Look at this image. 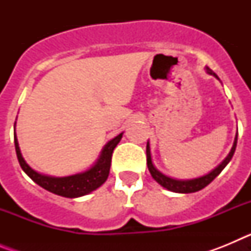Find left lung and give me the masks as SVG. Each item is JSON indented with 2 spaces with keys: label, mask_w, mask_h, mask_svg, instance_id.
Wrapping results in <instances>:
<instances>
[{
  "label": "left lung",
  "mask_w": 251,
  "mask_h": 251,
  "mask_svg": "<svg viewBox=\"0 0 251 251\" xmlns=\"http://www.w3.org/2000/svg\"><path fill=\"white\" fill-rule=\"evenodd\" d=\"M206 73L212 76H215L217 80H220L219 76L212 72L211 69L207 68L206 66ZM236 143H238V133H236V136H235V141H234V145H232L231 151L229 152V154L226 156V158L221 162L220 165L215 167L211 172H208V174L203 175V176L197 177V178H191V179H177V178H172L170 176H166L161 172V171L157 170L154 167L152 162V157H151V147H150V142H147V166H148V170H150V174L151 176L154 178L156 182H158L162 187L167 188L168 191H172V192H177V194H191V192H197L205 188L208 183H211L215 178H216L219 175H220L221 171L226 167V165L231 161L232 156H234L235 153V148H236Z\"/></svg>",
  "instance_id": "1"
}]
</instances>
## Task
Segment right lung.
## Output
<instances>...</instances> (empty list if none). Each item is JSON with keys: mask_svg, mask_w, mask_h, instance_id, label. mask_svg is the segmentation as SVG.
I'll return each mask as SVG.
<instances>
[{"mask_svg": "<svg viewBox=\"0 0 251 251\" xmlns=\"http://www.w3.org/2000/svg\"><path fill=\"white\" fill-rule=\"evenodd\" d=\"M15 126H16V122H15ZM122 137H123V133L110 139L104 146L99 158L97 159V162L89 170L80 172V174L64 177L48 176V175L40 174V172L35 171L34 168H31L21 154V151H20L19 147V141H17L16 137V129H15V148H16V154L17 159L20 162V166L24 170V172L35 183H37V185L48 190V191L52 192V194L59 195V196L68 197V199H76V197H81L90 194V192L100 187L105 182L108 176H109L113 151L117 147Z\"/></svg>", "mask_w": 251, "mask_h": 251, "instance_id": "right-lung-1", "label": "right lung"}]
</instances>
